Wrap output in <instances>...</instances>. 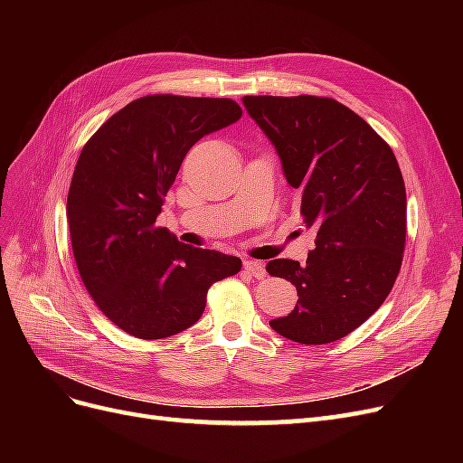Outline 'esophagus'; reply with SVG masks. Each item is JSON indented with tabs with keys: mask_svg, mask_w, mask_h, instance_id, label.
<instances>
[{
	"mask_svg": "<svg viewBox=\"0 0 463 463\" xmlns=\"http://www.w3.org/2000/svg\"><path fill=\"white\" fill-rule=\"evenodd\" d=\"M243 270H245L247 274L253 276V278H257V279H262V278L266 276L264 264H260V262H257V260H243Z\"/></svg>",
	"mask_w": 463,
	"mask_h": 463,
	"instance_id": "obj_1",
	"label": "esophagus"
}]
</instances>
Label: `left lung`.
Instances as JSON below:
<instances>
[{
    "label": "left lung",
    "instance_id": "8db88e82",
    "mask_svg": "<svg viewBox=\"0 0 463 463\" xmlns=\"http://www.w3.org/2000/svg\"><path fill=\"white\" fill-rule=\"evenodd\" d=\"M298 193L315 249L301 266L276 259L270 276L298 305L270 326L288 340L330 344L361 326L394 286L405 245V185L392 148L347 106L320 96H243Z\"/></svg>",
    "mask_w": 463,
    "mask_h": 463
}]
</instances>
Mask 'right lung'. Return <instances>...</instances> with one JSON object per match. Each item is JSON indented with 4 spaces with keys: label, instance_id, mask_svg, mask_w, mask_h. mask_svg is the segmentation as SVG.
<instances>
[{
    "label": "right lung",
    "instance_id": "right-lung-1",
    "mask_svg": "<svg viewBox=\"0 0 463 463\" xmlns=\"http://www.w3.org/2000/svg\"><path fill=\"white\" fill-rule=\"evenodd\" d=\"M230 98L152 94L111 116L82 148L67 197L82 284L116 326L160 340L197 322L214 282L241 259L156 226L189 148L241 118Z\"/></svg>",
    "mask_w": 463,
    "mask_h": 463
}]
</instances>
